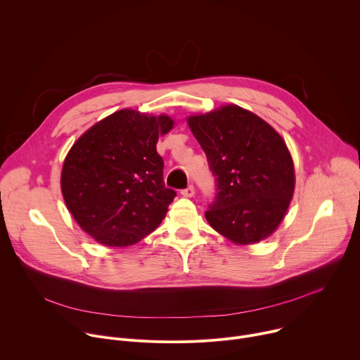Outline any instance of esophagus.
<instances>
[{"label": "esophagus", "instance_id": "1", "mask_svg": "<svg viewBox=\"0 0 360 360\" xmlns=\"http://www.w3.org/2000/svg\"><path fill=\"white\" fill-rule=\"evenodd\" d=\"M181 193H182L184 196H186V198H191V196H193V195H195V188H193V185H189L188 188L182 189V191H181Z\"/></svg>", "mask_w": 360, "mask_h": 360}]
</instances>
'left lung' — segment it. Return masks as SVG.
I'll use <instances>...</instances> for the list:
<instances>
[{
	"mask_svg": "<svg viewBox=\"0 0 360 360\" xmlns=\"http://www.w3.org/2000/svg\"><path fill=\"white\" fill-rule=\"evenodd\" d=\"M188 124L215 176L217 195L205 212L210 225L235 243L268 238L295 188L292 157L281 135L236 105L191 117Z\"/></svg>",
	"mask_w": 360,
	"mask_h": 360,
	"instance_id": "8db88e82",
	"label": "left lung"
}]
</instances>
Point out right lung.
<instances>
[{
    "label": "right lung",
    "instance_id": "right-lung-1",
    "mask_svg": "<svg viewBox=\"0 0 360 360\" xmlns=\"http://www.w3.org/2000/svg\"><path fill=\"white\" fill-rule=\"evenodd\" d=\"M172 125L167 115L122 110L95 124L72 145L61 189L74 219L96 242L136 243L165 218L176 192L165 186L157 142Z\"/></svg>",
    "mask_w": 360,
    "mask_h": 360
}]
</instances>
